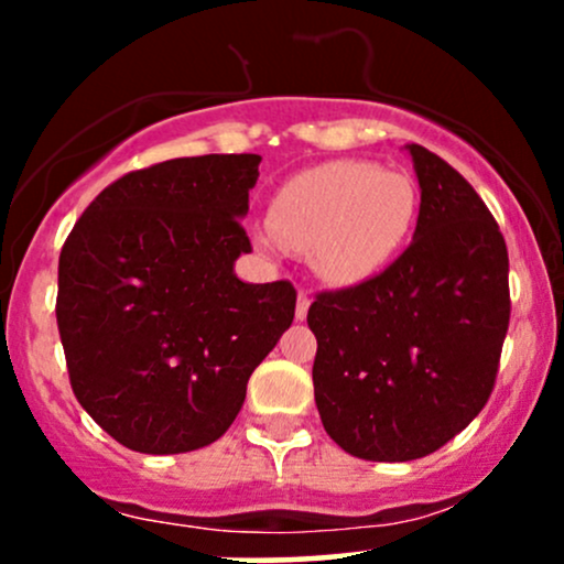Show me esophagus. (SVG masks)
<instances>
[{"label": "esophagus", "instance_id": "34e87169", "mask_svg": "<svg viewBox=\"0 0 564 564\" xmlns=\"http://www.w3.org/2000/svg\"><path fill=\"white\" fill-rule=\"evenodd\" d=\"M310 294L304 289H300V296H296V321L307 318V310H310Z\"/></svg>", "mask_w": 564, "mask_h": 564}]
</instances>
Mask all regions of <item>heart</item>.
I'll return each instance as SVG.
<instances>
[{
	"instance_id": "1",
	"label": "heart",
	"mask_w": 564,
	"mask_h": 564,
	"mask_svg": "<svg viewBox=\"0 0 564 564\" xmlns=\"http://www.w3.org/2000/svg\"><path fill=\"white\" fill-rule=\"evenodd\" d=\"M419 215L413 180L373 161L339 159L304 170L278 191L268 251H307L323 281L347 286L373 275L403 249Z\"/></svg>"
}]
</instances>
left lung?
<instances>
[{
	"instance_id": "left-lung-1",
	"label": "left lung",
	"mask_w": 564,
	"mask_h": 564,
	"mask_svg": "<svg viewBox=\"0 0 564 564\" xmlns=\"http://www.w3.org/2000/svg\"><path fill=\"white\" fill-rule=\"evenodd\" d=\"M408 153L422 187L411 246L307 310L321 422L366 462L430 456L482 411L511 313L507 241L488 206L448 161Z\"/></svg>"
}]
</instances>
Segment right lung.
I'll return each mask as SVG.
<instances>
[{
  "mask_svg": "<svg viewBox=\"0 0 564 564\" xmlns=\"http://www.w3.org/2000/svg\"><path fill=\"white\" fill-rule=\"evenodd\" d=\"M257 153L129 172L76 219L57 262V332L76 400L129 451L223 437L294 321L289 281L243 283Z\"/></svg>",
  "mask_w": 564,
  "mask_h": 564,
  "instance_id": "obj_1",
  "label": "right lung"
}]
</instances>
